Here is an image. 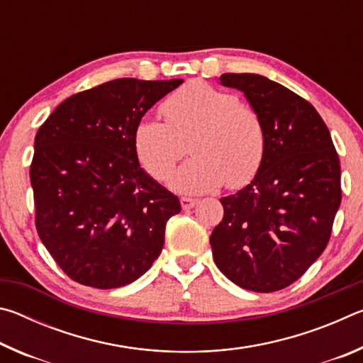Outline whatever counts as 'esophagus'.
Returning a JSON list of instances; mask_svg holds the SVG:
<instances>
[{
    "label": "esophagus",
    "mask_w": 363,
    "mask_h": 363,
    "mask_svg": "<svg viewBox=\"0 0 363 363\" xmlns=\"http://www.w3.org/2000/svg\"><path fill=\"white\" fill-rule=\"evenodd\" d=\"M196 203H199V200L196 199H187V196H182L181 199L182 210H190V208H194Z\"/></svg>",
    "instance_id": "obj_1"
}]
</instances>
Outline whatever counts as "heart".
<instances>
[{
  "mask_svg": "<svg viewBox=\"0 0 363 363\" xmlns=\"http://www.w3.org/2000/svg\"><path fill=\"white\" fill-rule=\"evenodd\" d=\"M162 110L168 123L145 116L133 133L140 167L153 179H167L189 139L194 157L169 176L174 192L206 194L225 182L237 189L256 176L266 153V131L261 116L235 94L192 79L174 91Z\"/></svg>",
  "mask_w": 363,
  "mask_h": 363,
  "instance_id": "obj_1",
  "label": "heart"
}]
</instances>
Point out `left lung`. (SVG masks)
<instances>
[{"label":"left lung","instance_id":"obj_1","mask_svg":"<svg viewBox=\"0 0 363 363\" xmlns=\"http://www.w3.org/2000/svg\"><path fill=\"white\" fill-rule=\"evenodd\" d=\"M261 116L266 153L247 187L223 196L224 218L210 237L213 259L233 284L256 293L298 280L330 240L341 205V168L317 110L256 73H224Z\"/></svg>","mask_w":363,"mask_h":363}]
</instances>
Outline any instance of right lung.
I'll list each match as a JSON object with an SVG mask.
<instances>
[{
  "label": "right lung",
  "instance_id": "obj_1",
  "mask_svg": "<svg viewBox=\"0 0 363 363\" xmlns=\"http://www.w3.org/2000/svg\"><path fill=\"white\" fill-rule=\"evenodd\" d=\"M182 79L120 78L70 96L35 138L30 182L36 230L78 284H133L162 253L179 199L145 173L133 145L138 121Z\"/></svg>",
  "mask_w": 363,
  "mask_h": 363
}]
</instances>
